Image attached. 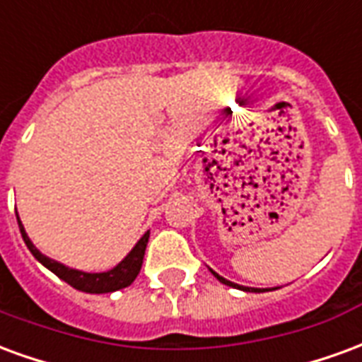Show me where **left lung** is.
<instances>
[{
	"label": "left lung",
	"instance_id": "obj_1",
	"mask_svg": "<svg viewBox=\"0 0 362 362\" xmlns=\"http://www.w3.org/2000/svg\"><path fill=\"white\" fill-rule=\"evenodd\" d=\"M211 273L217 277V279L221 281V283H225V285H228V287H236V288H240V291H252V293H262V288H254V287H243V285H236V283H233V281H228L225 279V277H221L219 273H215L211 269Z\"/></svg>",
	"mask_w": 362,
	"mask_h": 362
}]
</instances>
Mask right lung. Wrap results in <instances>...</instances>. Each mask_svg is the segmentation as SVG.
Segmentation results:
<instances>
[{
	"mask_svg": "<svg viewBox=\"0 0 362 362\" xmlns=\"http://www.w3.org/2000/svg\"><path fill=\"white\" fill-rule=\"evenodd\" d=\"M17 223H19L21 235H23V240L27 244V248L33 252V256H35L42 266L48 267L52 273L58 275L59 279L66 281L67 285H71V287L77 288V291H83V293H95V295L112 293V291H119V288L129 287L135 281V277H137L139 269H141L145 248H147V243H149V233H145L126 258L122 259L116 267H112L110 272L85 273L79 272V269H74V267L64 266V264H59L56 259H50L48 256H44L42 252L38 250L35 244L30 243V238H28L27 233H25V227H23V223H21L19 217H17Z\"/></svg>",
	"mask_w": 362,
	"mask_h": 362,
	"instance_id": "add662e5",
	"label": "right lung"
}]
</instances>
